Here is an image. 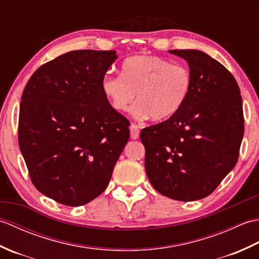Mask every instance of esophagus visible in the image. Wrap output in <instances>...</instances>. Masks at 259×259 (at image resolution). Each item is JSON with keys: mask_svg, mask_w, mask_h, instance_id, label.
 <instances>
[{"mask_svg": "<svg viewBox=\"0 0 259 259\" xmlns=\"http://www.w3.org/2000/svg\"><path fill=\"white\" fill-rule=\"evenodd\" d=\"M139 134H140L139 126L137 125V124H135V123H131V125H130L131 139H138L139 138Z\"/></svg>", "mask_w": 259, "mask_h": 259, "instance_id": "esophagus-1", "label": "esophagus"}]
</instances>
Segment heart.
Listing matches in <instances>:
<instances>
[{
	"mask_svg": "<svg viewBox=\"0 0 259 259\" xmlns=\"http://www.w3.org/2000/svg\"><path fill=\"white\" fill-rule=\"evenodd\" d=\"M191 87L192 73L187 65L150 54L126 58L121 74L107 73L101 81V89L114 110H128L137 92L136 117L157 121L178 112Z\"/></svg>",
	"mask_w": 259,
	"mask_h": 259,
	"instance_id": "heart-1",
	"label": "heart"
}]
</instances>
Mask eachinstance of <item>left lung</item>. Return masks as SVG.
Wrapping results in <instances>:
<instances>
[{"label": "left lung", "mask_w": 259, "mask_h": 259, "mask_svg": "<svg viewBox=\"0 0 259 259\" xmlns=\"http://www.w3.org/2000/svg\"><path fill=\"white\" fill-rule=\"evenodd\" d=\"M192 73L191 92L178 112L142 129L145 167L161 195L180 201L209 196L238 160L244 137L240 89L234 75L198 50H170Z\"/></svg>", "instance_id": "left-lung-1"}]
</instances>
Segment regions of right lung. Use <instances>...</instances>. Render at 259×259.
I'll list each match as a JSON object with an SVG mask.
<instances>
[{
  "instance_id": "1",
  "label": "right lung",
  "mask_w": 259,
  "mask_h": 259,
  "mask_svg": "<svg viewBox=\"0 0 259 259\" xmlns=\"http://www.w3.org/2000/svg\"><path fill=\"white\" fill-rule=\"evenodd\" d=\"M115 51L76 50L41 65L21 98L19 146L32 184L62 205L101 195L129 140V120L101 81Z\"/></svg>"
}]
</instances>
